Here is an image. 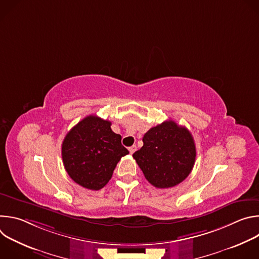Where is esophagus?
Wrapping results in <instances>:
<instances>
[{
    "mask_svg": "<svg viewBox=\"0 0 259 259\" xmlns=\"http://www.w3.org/2000/svg\"><path fill=\"white\" fill-rule=\"evenodd\" d=\"M135 151H136V145H132V146H130V147H129V152H130V154H131V155H132Z\"/></svg>",
    "mask_w": 259,
    "mask_h": 259,
    "instance_id": "esophagus-1",
    "label": "esophagus"
}]
</instances>
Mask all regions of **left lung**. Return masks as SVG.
<instances>
[{"mask_svg":"<svg viewBox=\"0 0 259 259\" xmlns=\"http://www.w3.org/2000/svg\"><path fill=\"white\" fill-rule=\"evenodd\" d=\"M142 141V147L133 154V158L154 187H175L192 172L197 155L196 145L186 127L169 120L151 128Z\"/></svg>","mask_w":259,"mask_h":259,"instance_id":"obj_1","label":"left lung"}]
</instances>
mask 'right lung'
Listing matches in <instances>:
<instances>
[{"instance_id":"1","label":"right lung","mask_w":259,"mask_h":259,"mask_svg":"<svg viewBox=\"0 0 259 259\" xmlns=\"http://www.w3.org/2000/svg\"><path fill=\"white\" fill-rule=\"evenodd\" d=\"M110 125L109 121L91 115L73 126L63 139L64 168L69 177L85 189H102L121 158L129 154L121 143V135Z\"/></svg>"}]
</instances>
